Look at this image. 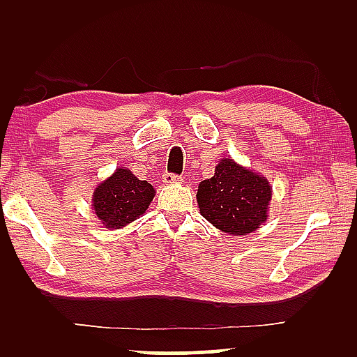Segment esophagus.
Here are the masks:
<instances>
[{"instance_id": "34e87169", "label": "esophagus", "mask_w": 357, "mask_h": 357, "mask_svg": "<svg viewBox=\"0 0 357 357\" xmlns=\"http://www.w3.org/2000/svg\"><path fill=\"white\" fill-rule=\"evenodd\" d=\"M183 178L179 176V174H174V173H165L163 174V183L167 184H173V183H181Z\"/></svg>"}]
</instances>
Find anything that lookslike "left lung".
Wrapping results in <instances>:
<instances>
[{"mask_svg": "<svg viewBox=\"0 0 357 357\" xmlns=\"http://www.w3.org/2000/svg\"><path fill=\"white\" fill-rule=\"evenodd\" d=\"M270 199L268 181L231 158L222 160L213 176L202 181L197 190L200 215L234 236L252 233L267 220Z\"/></svg>", "mask_w": 357, "mask_h": 357, "instance_id": "obj_1", "label": "left lung"}]
</instances>
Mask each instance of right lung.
<instances>
[{"instance_id":"1","label":"right lung","mask_w":357,"mask_h":357,"mask_svg":"<svg viewBox=\"0 0 357 357\" xmlns=\"http://www.w3.org/2000/svg\"><path fill=\"white\" fill-rule=\"evenodd\" d=\"M155 190L126 168H118L93 192V210L107 228H123L145 213Z\"/></svg>"}]
</instances>
